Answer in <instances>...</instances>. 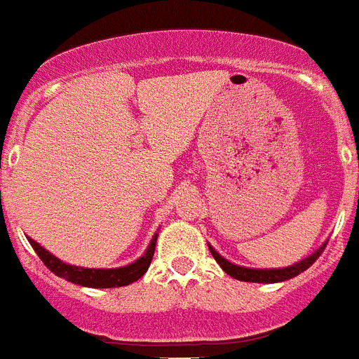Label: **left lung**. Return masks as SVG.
Segmentation results:
<instances>
[{
  "label": "left lung",
  "instance_id": "1",
  "mask_svg": "<svg viewBox=\"0 0 359 359\" xmlns=\"http://www.w3.org/2000/svg\"><path fill=\"white\" fill-rule=\"evenodd\" d=\"M323 245L321 248L316 252V254H312L310 257L303 259L301 263L294 264V266H288V268H276V270H254V268H243V266H237V264H231L228 263L224 257H221V255L217 254L215 250L210 246V252H212L213 259H215L217 263H219V266L224 270L228 276L236 277V279H239V281H246V283H279V281H287V279H292V277L299 276L301 272H305L306 268H310L312 264L316 263V259L319 257V255L323 254L325 250Z\"/></svg>",
  "mask_w": 359,
  "mask_h": 359
}]
</instances>
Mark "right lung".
<instances>
[{
    "instance_id": "obj_1",
    "label": "right lung",
    "mask_w": 359,
    "mask_h": 359,
    "mask_svg": "<svg viewBox=\"0 0 359 359\" xmlns=\"http://www.w3.org/2000/svg\"><path fill=\"white\" fill-rule=\"evenodd\" d=\"M31 246L38 254V257L43 261V264L49 268L54 276L63 277L67 281L74 283V285H82V287H91V288H113V287H126L129 283L138 281L140 277L146 273V270L151 264L153 254H155V245H156V236L153 237L151 245L147 248L146 254L140 259H137L135 263L128 264L122 268H113V270H100V268H78L72 264L62 263L60 259L50 255L45 248H41L36 241L29 239Z\"/></svg>"
}]
</instances>
